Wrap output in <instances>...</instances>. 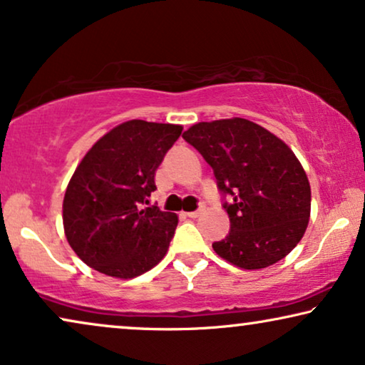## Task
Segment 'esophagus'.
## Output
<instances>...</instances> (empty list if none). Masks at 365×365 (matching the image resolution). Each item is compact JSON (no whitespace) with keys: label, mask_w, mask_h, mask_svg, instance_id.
Wrapping results in <instances>:
<instances>
[{"label":"esophagus","mask_w":365,"mask_h":365,"mask_svg":"<svg viewBox=\"0 0 365 365\" xmlns=\"http://www.w3.org/2000/svg\"><path fill=\"white\" fill-rule=\"evenodd\" d=\"M201 212H202V209H197V211L184 212V216H187V217H191V219H196L197 216H201Z\"/></svg>","instance_id":"esophagus-1"}]
</instances>
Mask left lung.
Segmentation results:
<instances>
[{"mask_svg": "<svg viewBox=\"0 0 365 365\" xmlns=\"http://www.w3.org/2000/svg\"><path fill=\"white\" fill-rule=\"evenodd\" d=\"M182 138L212 168L231 221L214 251L242 269H262L286 257L311 216V186L287 144L242 118L197 123Z\"/></svg>", "mask_w": 365, "mask_h": 365, "instance_id": "1", "label": "left lung"}]
</instances>
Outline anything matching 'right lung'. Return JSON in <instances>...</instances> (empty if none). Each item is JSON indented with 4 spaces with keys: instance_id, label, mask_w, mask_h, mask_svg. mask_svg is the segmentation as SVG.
Wrapping results in <instances>:
<instances>
[{
    "instance_id": "obj_1",
    "label": "right lung",
    "mask_w": 365,
    "mask_h": 365,
    "mask_svg": "<svg viewBox=\"0 0 365 365\" xmlns=\"http://www.w3.org/2000/svg\"><path fill=\"white\" fill-rule=\"evenodd\" d=\"M181 131L133 119L104 134L79 163L64 194L63 224L69 246L94 271L131 279L168 252L178 216L149 206V197Z\"/></svg>"
}]
</instances>
